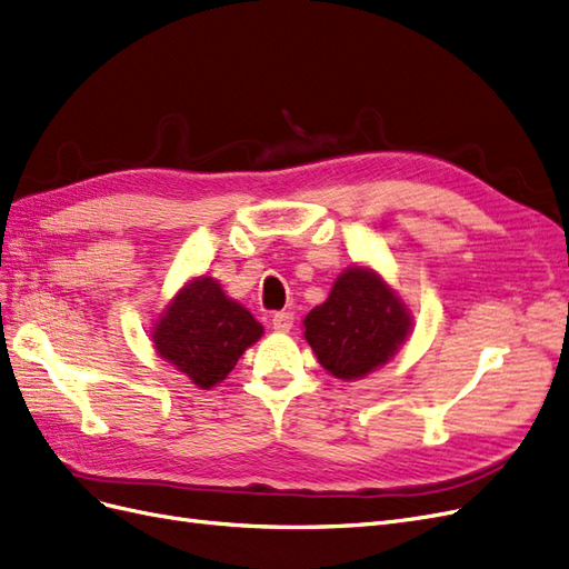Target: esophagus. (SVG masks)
<instances>
[{"mask_svg":"<svg viewBox=\"0 0 569 569\" xmlns=\"http://www.w3.org/2000/svg\"><path fill=\"white\" fill-rule=\"evenodd\" d=\"M272 327L278 332H289L291 327H295V313H289V311H278L272 316Z\"/></svg>","mask_w":569,"mask_h":569,"instance_id":"1","label":"esophagus"}]
</instances>
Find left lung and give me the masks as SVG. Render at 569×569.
I'll list each match as a JSON object with an SVG mask.
<instances>
[{
  "mask_svg": "<svg viewBox=\"0 0 569 569\" xmlns=\"http://www.w3.org/2000/svg\"><path fill=\"white\" fill-rule=\"evenodd\" d=\"M306 341L337 380H360L391 360L410 335L412 318L399 295L366 266L343 270L330 297L303 318Z\"/></svg>",
  "mask_w": 569,
  "mask_h": 569,
  "instance_id": "left-lung-1",
  "label": "left lung"
}]
</instances>
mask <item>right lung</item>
Here are the masks:
<instances>
[{
	"mask_svg": "<svg viewBox=\"0 0 569 569\" xmlns=\"http://www.w3.org/2000/svg\"><path fill=\"white\" fill-rule=\"evenodd\" d=\"M263 325L230 299L218 280L194 278L153 322V349L184 372L199 389L226 380L237 360L261 339Z\"/></svg>",
	"mask_w": 569,
	"mask_h": 569,
	"instance_id": "obj_1",
	"label": "right lung"
}]
</instances>
